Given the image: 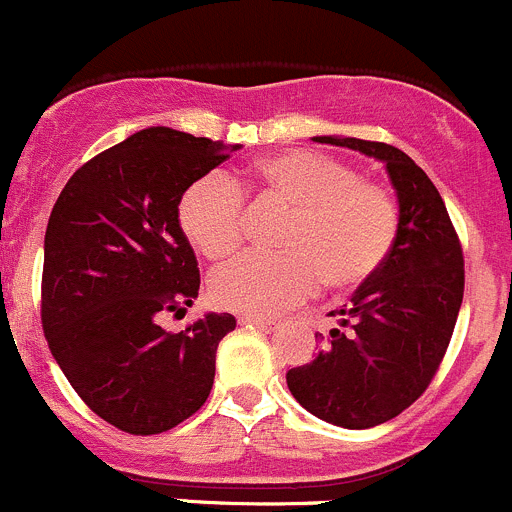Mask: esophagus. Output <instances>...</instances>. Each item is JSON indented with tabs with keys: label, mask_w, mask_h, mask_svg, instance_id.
Returning <instances> with one entry per match:
<instances>
[{
	"label": "esophagus",
	"mask_w": 512,
	"mask_h": 512,
	"mask_svg": "<svg viewBox=\"0 0 512 512\" xmlns=\"http://www.w3.org/2000/svg\"><path fill=\"white\" fill-rule=\"evenodd\" d=\"M239 323L241 326L258 328V331H271L273 328V321H268V318H258V316H239Z\"/></svg>",
	"instance_id": "34e87169"
}]
</instances>
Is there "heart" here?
I'll use <instances>...</instances> for the list:
<instances>
[{
	"instance_id": "heart-1",
	"label": "heart",
	"mask_w": 512,
	"mask_h": 512,
	"mask_svg": "<svg viewBox=\"0 0 512 512\" xmlns=\"http://www.w3.org/2000/svg\"><path fill=\"white\" fill-rule=\"evenodd\" d=\"M244 194L293 209L278 239L283 254H246L211 273L216 306L244 316H276L318 283L328 291L363 286L386 263L398 234V206L386 186L361 179L346 161L296 149L229 179L201 176L181 191L176 221L199 254L219 261L239 249Z\"/></svg>"
}]
</instances>
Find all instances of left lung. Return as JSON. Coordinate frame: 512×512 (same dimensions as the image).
Wrapping results in <instances>:
<instances>
[{"label":"left lung","mask_w":512,"mask_h":512,"mask_svg":"<svg viewBox=\"0 0 512 512\" xmlns=\"http://www.w3.org/2000/svg\"><path fill=\"white\" fill-rule=\"evenodd\" d=\"M381 159L398 194V234L386 263L316 333L321 351L286 373L288 391L321 421L381 426L418 401L438 373L463 303L465 268L448 209L426 171L383 141L316 136Z\"/></svg>","instance_id":"1"}]
</instances>
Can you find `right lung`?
I'll list each match as a JSON object with an SVG mask.
<instances>
[{
  "instance_id": "add662e5",
  "label": "right lung",
  "mask_w": 512,
  "mask_h": 512,
  "mask_svg": "<svg viewBox=\"0 0 512 512\" xmlns=\"http://www.w3.org/2000/svg\"><path fill=\"white\" fill-rule=\"evenodd\" d=\"M231 151L206 136L144 129L79 166L49 216V351L86 406L124 433L176 428L214 386L216 348L236 318L206 313L179 333L159 318L199 296V263L176 221L181 191Z\"/></svg>"
}]
</instances>
